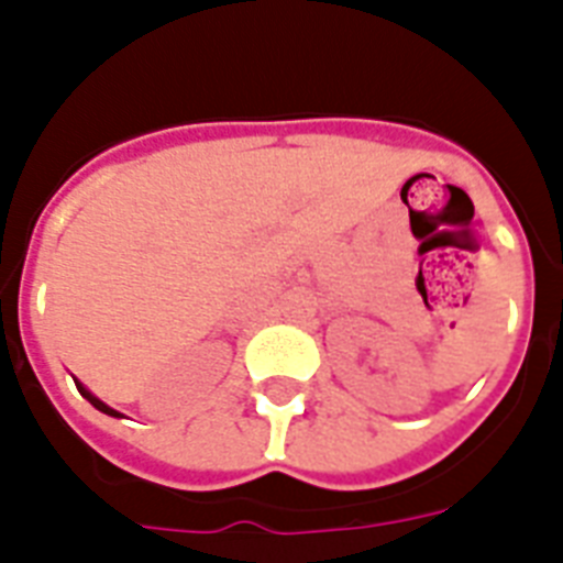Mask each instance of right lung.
Wrapping results in <instances>:
<instances>
[{
	"label": "right lung",
	"mask_w": 563,
	"mask_h": 563,
	"mask_svg": "<svg viewBox=\"0 0 563 563\" xmlns=\"http://www.w3.org/2000/svg\"><path fill=\"white\" fill-rule=\"evenodd\" d=\"M75 385H78V391H81V397H84V400H90L92 406H96V409H99V411H104V415H110V418H125V415H122V411L110 409L108 402H104V400H99V397H96V394H92L90 388H87V385H84V383H78V379H75Z\"/></svg>",
	"instance_id": "1"
}]
</instances>
